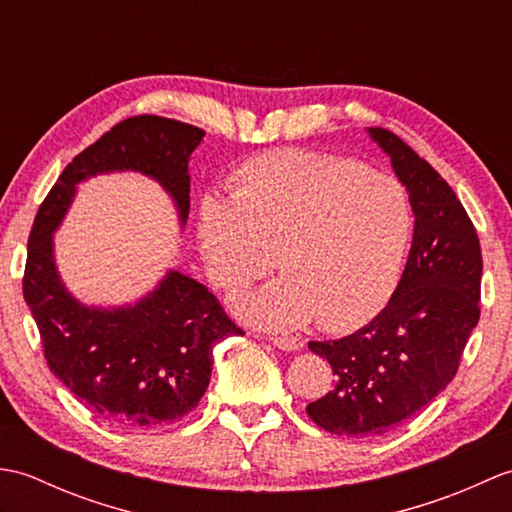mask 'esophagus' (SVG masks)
<instances>
[{
  "label": "esophagus",
  "instance_id": "obj_1",
  "mask_svg": "<svg viewBox=\"0 0 512 512\" xmlns=\"http://www.w3.org/2000/svg\"><path fill=\"white\" fill-rule=\"evenodd\" d=\"M270 341H273V345H277L279 350H286V352H297L306 345V341H303L301 336H270Z\"/></svg>",
  "mask_w": 512,
  "mask_h": 512
}]
</instances>
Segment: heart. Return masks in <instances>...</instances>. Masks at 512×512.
Returning <instances> with one entry per match:
<instances>
[{"mask_svg": "<svg viewBox=\"0 0 512 512\" xmlns=\"http://www.w3.org/2000/svg\"><path fill=\"white\" fill-rule=\"evenodd\" d=\"M231 204L211 200L202 253L217 286L239 290L277 266L284 279L237 301L268 328H361L400 286L416 231L405 184L361 162L281 149L237 171Z\"/></svg>", "mask_w": 512, "mask_h": 512, "instance_id": "heart-1", "label": "heart"}]
</instances>
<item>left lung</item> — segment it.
<instances>
[{"instance_id":"1","label":"left lung","mask_w":512,"mask_h":512,"mask_svg":"<svg viewBox=\"0 0 512 512\" xmlns=\"http://www.w3.org/2000/svg\"><path fill=\"white\" fill-rule=\"evenodd\" d=\"M409 191L416 231L396 295L345 339L310 341L336 376L308 416L336 436H385L424 409L458 374L480 321L482 248L469 213L405 140L369 129Z\"/></svg>"}]
</instances>
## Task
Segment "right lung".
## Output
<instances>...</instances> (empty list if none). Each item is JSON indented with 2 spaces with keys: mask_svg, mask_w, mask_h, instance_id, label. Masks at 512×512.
<instances>
[{
  "mask_svg": "<svg viewBox=\"0 0 512 512\" xmlns=\"http://www.w3.org/2000/svg\"><path fill=\"white\" fill-rule=\"evenodd\" d=\"M204 129L165 116H132L74 156L41 202L28 237L24 299L50 369L96 416L129 429H156L189 413L209 387L213 345L244 334L198 281L169 273L132 308L96 310L74 301L52 259V231L76 182L134 169L156 178L189 215V156Z\"/></svg>",
  "mask_w": 512,
  "mask_h": 512,
  "instance_id": "1",
  "label": "right lung"
}]
</instances>
